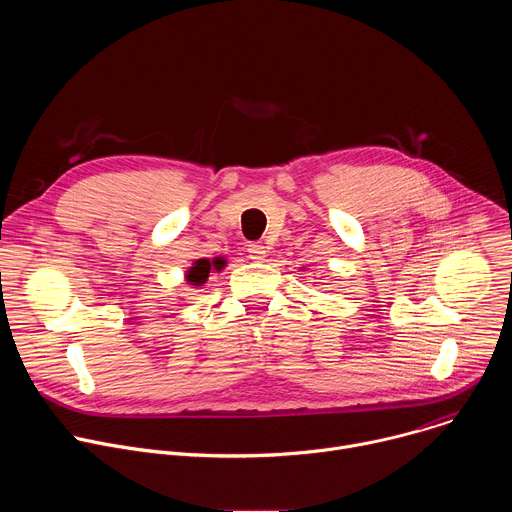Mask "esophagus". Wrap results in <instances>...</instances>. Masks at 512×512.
I'll return each instance as SVG.
<instances>
[{"instance_id":"1","label":"esophagus","mask_w":512,"mask_h":512,"mask_svg":"<svg viewBox=\"0 0 512 512\" xmlns=\"http://www.w3.org/2000/svg\"><path fill=\"white\" fill-rule=\"evenodd\" d=\"M247 253H249V259H253V261H263L265 255H267V251L261 243H249Z\"/></svg>"}]
</instances>
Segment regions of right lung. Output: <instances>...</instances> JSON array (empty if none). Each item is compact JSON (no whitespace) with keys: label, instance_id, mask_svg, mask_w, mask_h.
I'll use <instances>...</instances> for the list:
<instances>
[{"label":"right lung","instance_id":"obj_1","mask_svg":"<svg viewBox=\"0 0 512 512\" xmlns=\"http://www.w3.org/2000/svg\"><path fill=\"white\" fill-rule=\"evenodd\" d=\"M223 269L225 267V261L223 259H214L212 263L208 261V259H198V261H194V265L190 267V271L186 273V277H188V281L192 283V285H202L206 279H208V273H210V269Z\"/></svg>","mask_w":512,"mask_h":512}]
</instances>
